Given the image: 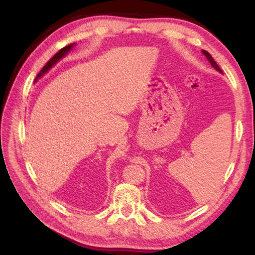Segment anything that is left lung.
Masks as SVG:
<instances>
[{
	"label": "left lung",
	"instance_id": "obj_1",
	"mask_svg": "<svg viewBox=\"0 0 255 255\" xmlns=\"http://www.w3.org/2000/svg\"><path fill=\"white\" fill-rule=\"evenodd\" d=\"M203 53H204V55H205L206 57H207V59H208V60H209V62L211 63V66H213V67H214L216 70H218L219 72H223V71H221V70H220V68L218 67V64L216 63V61L214 60V58L210 56V53H209V52H207V51H206V50H203Z\"/></svg>",
	"mask_w": 255,
	"mask_h": 255
}]
</instances>
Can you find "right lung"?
I'll list each match as a JSON object with an SVG mask.
<instances>
[{
	"instance_id": "obj_1",
	"label": "right lung",
	"mask_w": 255,
	"mask_h": 255,
	"mask_svg": "<svg viewBox=\"0 0 255 255\" xmlns=\"http://www.w3.org/2000/svg\"><path fill=\"white\" fill-rule=\"evenodd\" d=\"M73 45H74V44H70V45H68V46H66V47L61 48V49L59 50V51L56 53V55L53 56V57L50 59V60L48 61V62L45 64L44 68H42V69L40 70V72L37 74L36 80H37L38 78L42 77V75H44V74H45V73L48 71V70H49V69H50V68L53 66V64H56V63H57L59 60H60V59H61L62 57L66 56L67 53H68L70 50H71V48L73 47Z\"/></svg>"
}]
</instances>
